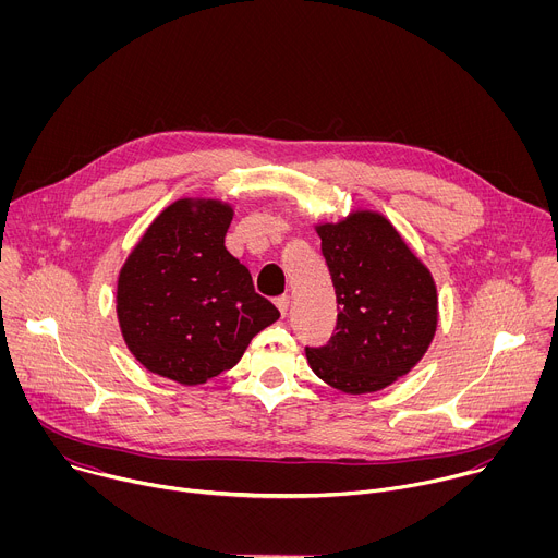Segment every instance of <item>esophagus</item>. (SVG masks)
<instances>
[{
	"instance_id": "esophagus-1",
	"label": "esophagus",
	"mask_w": 558,
	"mask_h": 558,
	"mask_svg": "<svg viewBox=\"0 0 558 558\" xmlns=\"http://www.w3.org/2000/svg\"><path fill=\"white\" fill-rule=\"evenodd\" d=\"M289 302H291V298H289L287 293H284V295H278V298H276V306L280 308V313H282V315L287 313V308H289Z\"/></svg>"
}]
</instances>
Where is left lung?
Listing matches in <instances>:
<instances>
[{"instance_id":"8db88e82","label":"left lung","mask_w":558,"mask_h":558,"mask_svg":"<svg viewBox=\"0 0 558 558\" xmlns=\"http://www.w3.org/2000/svg\"><path fill=\"white\" fill-rule=\"evenodd\" d=\"M336 300V333L306 347L313 373L351 392H373L407 375L437 329V289L392 225L368 211L320 225Z\"/></svg>"}]
</instances>
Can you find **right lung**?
<instances>
[{"instance_id": "right-lung-1", "label": "right lung", "mask_w": 558, "mask_h": 558, "mask_svg": "<svg viewBox=\"0 0 558 558\" xmlns=\"http://www.w3.org/2000/svg\"><path fill=\"white\" fill-rule=\"evenodd\" d=\"M229 222L227 205L177 201L121 269L119 325L147 371L203 384L235 366L252 338L280 317L256 293L250 269L225 250Z\"/></svg>"}]
</instances>
